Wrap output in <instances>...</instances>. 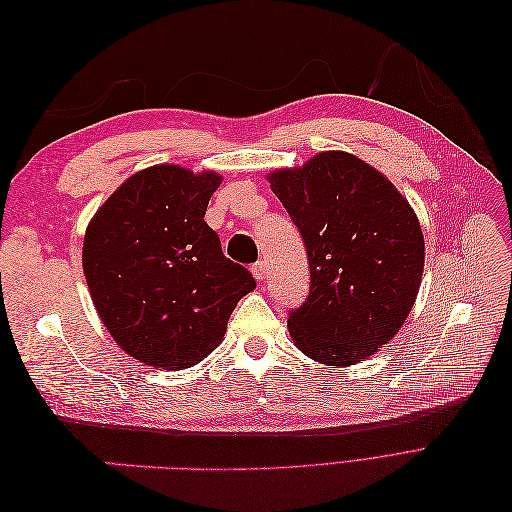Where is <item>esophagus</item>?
<instances>
[{"instance_id":"esophagus-1","label":"esophagus","mask_w":512,"mask_h":512,"mask_svg":"<svg viewBox=\"0 0 512 512\" xmlns=\"http://www.w3.org/2000/svg\"><path fill=\"white\" fill-rule=\"evenodd\" d=\"M252 275L256 277L258 282L265 280V275H267V265H265V262H262V260L254 262V265H252Z\"/></svg>"}]
</instances>
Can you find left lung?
I'll return each instance as SVG.
<instances>
[{
	"mask_svg": "<svg viewBox=\"0 0 512 512\" xmlns=\"http://www.w3.org/2000/svg\"><path fill=\"white\" fill-rule=\"evenodd\" d=\"M269 183L309 260V294L288 314L292 342L324 365L367 359L401 329L421 286L416 213L389 179L344 151L275 170Z\"/></svg>",
	"mask_w": 512,
	"mask_h": 512,
	"instance_id": "8db88e82",
	"label": "left lung"
}]
</instances>
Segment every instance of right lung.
I'll use <instances>...</instances> for the list:
<instances>
[{
	"instance_id": "right-lung-1",
	"label": "right lung",
	"mask_w": 512,
	"mask_h": 512,
	"mask_svg": "<svg viewBox=\"0 0 512 512\" xmlns=\"http://www.w3.org/2000/svg\"><path fill=\"white\" fill-rule=\"evenodd\" d=\"M218 173L141 170L89 222L83 271L108 333L134 359L177 371L218 348L252 273L224 256L205 222Z\"/></svg>"
}]
</instances>
